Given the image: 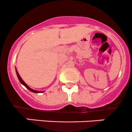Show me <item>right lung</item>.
Returning a JSON list of instances; mask_svg holds the SVG:
<instances>
[{
  "instance_id": "add662e5",
  "label": "right lung",
  "mask_w": 132,
  "mask_h": 132,
  "mask_svg": "<svg viewBox=\"0 0 132 132\" xmlns=\"http://www.w3.org/2000/svg\"><path fill=\"white\" fill-rule=\"evenodd\" d=\"M16 74H17L18 78H19V81H20V83H22V85H24L25 87H26V88H27V89H28V90H30V91H31V92H35V93H38V92H38V91L35 90H32V89H31V88H29V87L28 86H27V85H26V83H24V81H23L22 80V78H21V77L20 76V75H19V72H17V70H16Z\"/></svg>"
}]
</instances>
